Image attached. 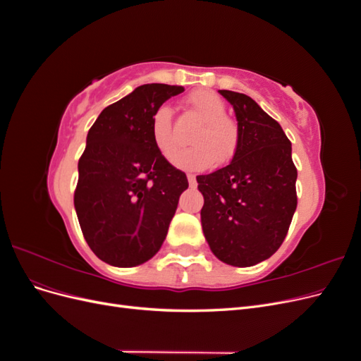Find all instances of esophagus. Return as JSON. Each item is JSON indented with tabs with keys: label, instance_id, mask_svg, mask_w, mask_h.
Segmentation results:
<instances>
[{
	"label": "esophagus",
	"instance_id": "1",
	"mask_svg": "<svg viewBox=\"0 0 361 361\" xmlns=\"http://www.w3.org/2000/svg\"><path fill=\"white\" fill-rule=\"evenodd\" d=\"M187 178H188L190 187H191V188H194L195 185H197V180H195V176H194V174H187Z\"/></svg>",
	"mask_w": 361,
	"mask_h": 361
}]
</instances>
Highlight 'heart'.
Wrapping results in <instances>:
<instances>
[{
	"label": "heart",
	"mask_w": 361,
	"mask_h": 361,
	"mask_svg": "<svg viewBox=\"0 0 361 361\" xmlns=\"http://www.w3.org/2000/svg\"><path fill=\"white\" fill-rule=\"evenodd\" d=\"M191 110L202 120L192 134L191 147L176 152L173 164L183 170H204L214 162L231 161L239 146V128L226 116V104L211 90L194 92L188 97ZM150 137L162 157H171L178 147L173 135V111L169 105L158 106L150 118Z\"/></svg>",
	"instance_id": "obj_1"
}]
</instances>
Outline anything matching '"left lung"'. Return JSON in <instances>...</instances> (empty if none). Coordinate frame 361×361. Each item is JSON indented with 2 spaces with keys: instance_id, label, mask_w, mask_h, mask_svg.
Listing matches in <instances>:
<instances>
[{
  "instance_id": "1",
  "label": "left lung",
  "mask_w": 361,
  "mask_h": 361,
  "mask_svg": "<svg viewBox=\"0 0 361 361\" xmlns=\"http://www.w3.org/2000/svg\"><path fill=\"white\" fill-rule=\"evenodd\" d=\"M235 110L239 146L228 166L197 176L202 227L211 251L232 267H253L285 241L297 209V169L281 126L244 93L218 90Z\"/></svg>"
}]
</instances>
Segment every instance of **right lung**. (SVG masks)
<instances>
[{
	"label": "right lung",
	"mask_w": 361,
	"mask_h": 361,
	"mask_svg": "<svg viewBox=\"0 0 361 361\" xmlns=\"http://www.w3.org/2000/svg\"><path fill=\"white\" fill-rule=\"evenodd\" d=\"M182 85L145 84L108 105L87 134L73 203L82 235L105 264L130 268L167 236L187 174L157 150L150 118Z\"/></svg>",
	"instance_id": "add662e5"
}]
</instances>
